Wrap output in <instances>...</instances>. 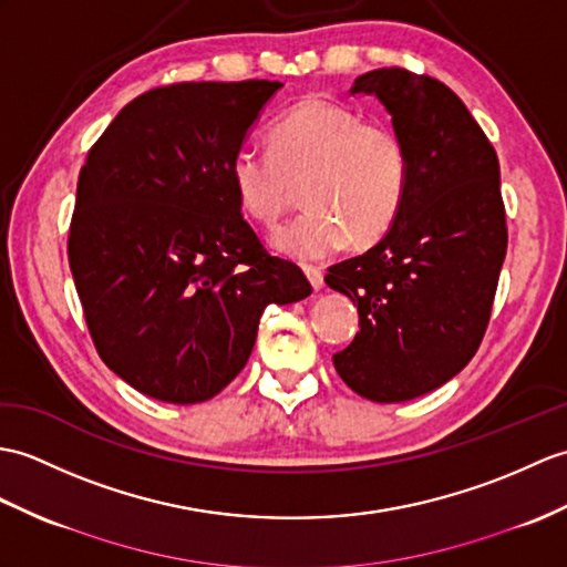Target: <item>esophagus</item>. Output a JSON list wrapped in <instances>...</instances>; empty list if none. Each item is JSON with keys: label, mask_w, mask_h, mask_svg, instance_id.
Instances as JSON below:
<instances>
[{"label": "esophagus", "mask_w": 567, "mask_h": 567, "mask_svg": "<svg viewBox=\"0 0 567 567\" xmlns=\"http://www.w3.org/2000/svg\"><path fill=\"white\" fill-rule=\"evenodd\" d=\"M305 275L309 278V282H311L313 289H321V287H323V272H321V268L305 266Z\"/></svg>", "instance_id": "esophagus-1"}]
</instances>
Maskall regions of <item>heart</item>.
<instances>
[{
    "label": "heart",
    "instance_id": "1",
    "mask_svg": "<svg viewBox=\"0 0 567 567\" xmlns=\"http://www.w3.org/2000/svg\"><path fill=\"white\" fill-rule=\"evenodd\" d=\"M268 144L270 154L236 150L229 176L244 213L268 227L301 186L307 209L272 236L282 254L319 260L348 239L370 246L399 219L411 188V152L391 123L313 96L270 125Z\"/></svg>",
    "mask_w": 567,
    "mask_h": 567
}]
</instances>
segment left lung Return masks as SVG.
Here are the masks:
<instances>
[{
	"instance_id": "obj_1",
	"label": "left lung",
	"mask_w": 567,
	"mask_h": 567,
	"mask_svg": "<svg viewBox=\"0 0 567 567\" xmlns=\"http://www.w3.org/2000/svg\"><path fill=\"white\" fill-rule=\"evenodd\" d=\"M350 94L386 105L411 152V188L384 239L328 268V287L360 311V333L333 364L360 396L399 403L462 372L488 328L507 254L499 164L440 79L384 68Z\"/></svg>"
}]
</instances>
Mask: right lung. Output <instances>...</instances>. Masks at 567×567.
Returning <instances> with one entry per match:
<instances>
[{
    "instance_id": "add662e5",
    "label": "right lung",
    "mask_w": 567,
    "mask_h": 567,
    "mask_svg": "<svg viewBox=\"0 0 567 567\" xmlns=\"http://www.w3.org/2000/svg\"><path fill=\"white\" fill-rule=\"evenodd\" d=\"M280 82L144 91L79 171L68 256L89 336L130 386L203 403L244 370L268 305L311 295L241 215L234 152Z\"/></svg>"
}]
</instances>
